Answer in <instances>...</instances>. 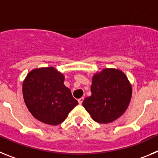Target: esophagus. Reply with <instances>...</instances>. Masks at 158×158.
<instances>
[{
  "label": "esophagus",
  "mask_w": 158,
  "mask_h": 158,
  "mask_svg": "<svg viewBox=\"0 0 158 158\" xmlns=\"http://www.w3.org/2000/svg\"><path fill=\"white\" fill-rule=\"evenodd\" d=\"M83 100H84V97H81L80 99H78V103H79V104H81Z\"/></svg>",
  "instance_id": "esophagus-1"
}]
</instances>
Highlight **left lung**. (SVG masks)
Returning <instances> with one entry per match:
<instances>
[{"label": "left lung", "mask_w": 158, "mask_h": 158, "mask_svg": "<svg viewBox=\"0 0 158 158\" xmlns=\"http://www.w3.org/2000/svg\"><path fill=\"white\" fill-rule=\"evenodd\" d=\"M91 92L82 105L96 123H109L125 112L131 101L132 88L123 72L107 68L94 74Z\"/></svg>", "instance_id": "8db88e82"}]
</instances>
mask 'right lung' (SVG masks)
I'll list each match as a JSON object with an SVG mask.
<instances>
[{
    "instance_id": "add662e5",
    "label": "right lung",
    "mask_w": 158,
    "mask_h": 158,
    "mask_svg": "<svg viewBox=\"0 0 158 158\" xmlns=\"http://www.w3.org/2000/svg\"><path fill=\"white\" fill-rule=\"evenodd\" d=\"M64 80V75L54 67L29 72L23 81V96L25 104L36 119L49 125H58L77 105V100L65 87Z\"/></svg>"
}]
</instances>
